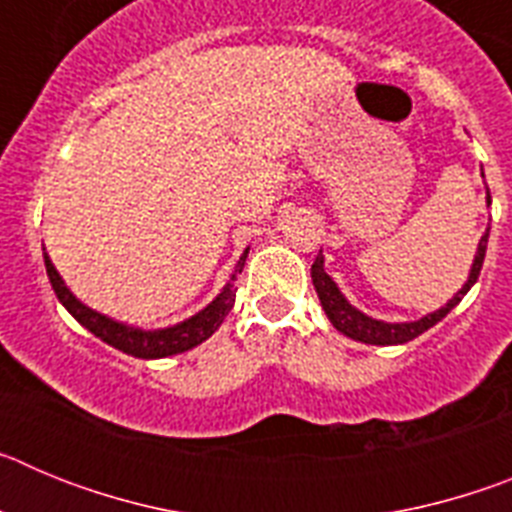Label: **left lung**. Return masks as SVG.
<instances>
[{
    "mask_svg": "<svg viewBox=\"0 0 512 512\" xmlns=\"http://www.w3.org/2000/svg\"><path fill=\"white\" fill-rule=\"evenodd\" d=\"M487 202H490V189H487ZM487 235H490V228L482 235L479 241L477 256H474L472 274H469V282L459 289V295L449 302L446 307L436 310L433 315H425V318L415 320V323H382V320L366 318L364 312H359L356 307H351L346 302V297L338 292L336 282L325 274L323 269V253H318V259L312 264V284H315V292L320 297V305H323L325 315L330 318L333 328L341 330L343 336L354 338V341L361 343H372V346H397V343H408L413 338H418L420 333H425L428 328L443 320L461 302V297L467 295L472 284L477 282L479 271H482V264H485V251H487Z\"/></svg>",
    "mask_w": 512,
    "mask_h": 512,
    "instance_id": "left-lung-1",
    "label": "left lung"
}]
</instances>
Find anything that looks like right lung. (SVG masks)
Masks as SVG:
<instances>
[{"label": "right lung", "mask_w": 512, "mask_h": 512, "mask_svg": "<svg viewBox=\"0 0 512 512\" xmlns=\"http://www.w3.org/2000/svg\"><path fill=\"white\" fill-rule=\"evenodd\" d=\"M246 256L248 251L243 253L241 261H238L235 274H241L243 271V261H246ZM43 259H45V271H48L53 292H56L58 300L63 302V307H66V310H69L71 315L84 325V328L92 330L94 336L102 338L104 343L120 348L122 354L138 356V359H164V356L182 354V351H189V348H194L197 343L207 341V338H210L220 325H223L225 315L233 310L235 289H238L233 287V284H228V287H225L223 292H220V295L205 307V310L197 312L194 318L184 320V323L174 325V328L146 333V330L128 328V325L115 323V320L104 318V315H99V312L89 310L87 305H81V302L71 295L69 289H66V284L61 282L56 266H53L51 259H48V253H43Z\"/></svg>", "instance_id": "add662e5"}]
</instances>
